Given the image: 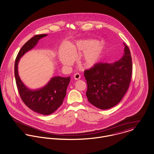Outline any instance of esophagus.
I'll return each instance as SVG.
<instances>
[{
	"label": "esophagus",
	"mask_w": 154,
	"mask_h": 154,
	"mask_svg": "<svg viewBox=\"0 0 154 154\" xmlns=\"http://www.w3.org/2000/svg\"><path fill=\"white\" fill-rule=\"evenodd\" d=\"M73 77H74L75 80H78V79H79L81 78V75L79 73H75Z\"/></svg>",
	"instance_id": "1"
}]
</instances>
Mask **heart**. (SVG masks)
Returning <instances> with one entry per match:
<instances>
[{"label": "heart", "instance_id": "obj_1", "mask_svg": "<svg viewBox=\"0 0 154 154\" xmlns=\"http://www.w3.org/2000/svg\"><path fill=\"white\" fill-rule=\"evenodd\" d=\"M103 45L94 40H80L69 47L62 48L59 54V60L63 65H69L72 59L84 52L79 60L85 67H91L98 63L104 54Z\"/></svg>", "mask_w": 154, "mask_h": 154}]
</instances>
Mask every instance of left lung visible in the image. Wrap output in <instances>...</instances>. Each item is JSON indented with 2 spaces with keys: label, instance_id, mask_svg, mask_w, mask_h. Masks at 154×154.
Listing matches in <instances>:
<instances>
[{
  "label": "left lung",
  "instance_id": "left-lung-1",
  "mask_svg": "<svg viewBox=\"0 0 154 154\" xmlns=\"http://www.w3.org/2000/svg\"><path fill=\"white\" fill-rule=\"evenodd\" d=\"M124 54L112 63H98L84 71L88 101L101 109L117 105L126 94L131 82L132 63L129 48L125 43Z\"/></svg>",
  "mask_w": 154,
  "mask_h": 154
}]
</instances>
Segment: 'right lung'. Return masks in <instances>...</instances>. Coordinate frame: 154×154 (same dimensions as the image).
Wrapping results in <instances>:
<instances>
[{
	"mask_svg": "<svg viewBox=\"0 0 154 154\" xmlns=\"http://www.w3.org/2000/svg\"><path fill=\"white\" fill-rule=\"evenodd\" d=\"M47 35H36L29 39L21 48L14 63V76L20 98L29 109L44 115L54 113L62 104L70 82V77H53L44 87L39 89L30 90L20 80L17 66L20 58L34 48L39 39Z\"/></svg>",
	"mask_w": 154,
	"mask_h": 154,
	"instance_id": "1",
	"label": "right lung"
}]
</instances>
